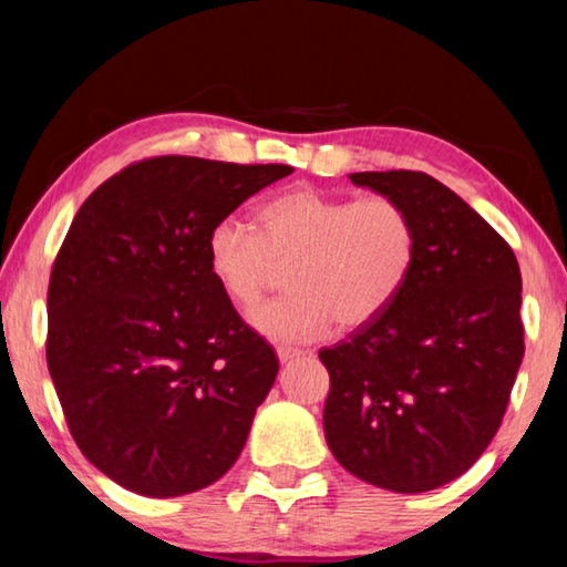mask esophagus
Masks as SVG:
<instances>
[{"mask_svg":"<svg viewBox=\"0 0 567 567\" xmlns=\"http://www.w3.org/2000/svg\"><path fill=\"white\" fill-rule=\"evenodd\" d=\"M276 353H278V361H281V363H289L293 359H299V355H305V351H299V348H291V346H278Z\"/></svg>","mask_w":567,"mask_h":567,"instance_id":"34e87169","label":"esophagus"}]
</instances>
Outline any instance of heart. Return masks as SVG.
<instances>
[{
	"label": "heart",
	"mask_w": 567,
	"mask_h": 567,
	"mask_svg": "<svg viewBox=\"0 0 567 567\" xmlns=\"http://www.w3.org/2000/svg\"><path fill=\"white\" fill-rule=\"evenodd\" d=\"M417 229L390 196L346 198L312 185L278 193L255 214V231L235 219L214 224L206 268L219 291L250 309L289 268V297L252 309L250 324L274 343H309L361 328L390 309L413 276Z\"/></svg>",
	"instance_id": "b5f03b06"
}]
</instances>
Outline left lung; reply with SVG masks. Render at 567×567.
I'll list each match as a JSON object with an SVG mask.
<instances>
[{"label": "left lung", "mask_w": 567, "mask_h": 567, "mask_svg": "<svg viewBox=\"0 0 567 567\" xmlns=\"http://www.w3.org/2000/svg\"><path fill=\"white\" fill-rule=\"evenodd\" d=\"M348 177L408 208L417 258L382 317L320 351L324 439L363 483L425 493L464 475L498 433L524 359L522 274L506 239L436 177Z\"/></svg>", "instance_id": "1"}]
</instances>
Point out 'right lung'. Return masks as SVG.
I'll return each instance as SVG.
<instances>
[{
  "label": "right lung",
  "mask_w": 567,
  "mask_h": 567,
  "mask_svg": "<svg viewBox=\"0 0 567 567\" xmlns=\"http://www.w3.org/2000/svg\"><path fill=\"white\" fill-rule=\"evenodd\" d=\"M291 173L154 157L76 212L51 270L45 359L76 446L126 491L196 493L243 452L278 355L208 276L206 237Z\"/></svg>",
  "instance_id": "add662e5"
}]
</instances>
